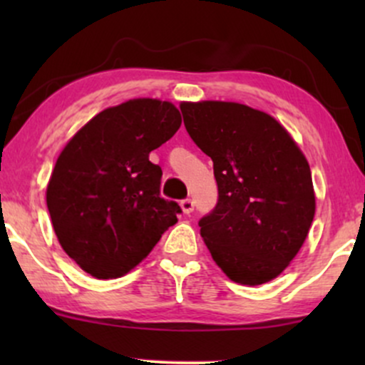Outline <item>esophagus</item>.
I'll list each match as a JSON object with an SVG mask.
<instances>
[{
	"label": "esophagus",
	"instance_id": "obj_1",
	"mask_svg": "<svg viewBox=\"0 0 365 365\" xmlns=\"http://www.w3.org/2000/svg\"><path fill=\"white\" fill-rule=\"evenodd\" d=\"M180 207H182V211L185 212V215H190V212L194 211V200H192V199H183L182 202H180Z\"/></svg>",
	"mask_w": 365,
	"mask_h": 365
}]
</instances>
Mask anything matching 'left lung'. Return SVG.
I'll list each match as a JSON object with an SVG mask.
<instances>
[{"instance_id": "left-lung-1", "label": "left lung", "mask_w": 365, "mask_h": 365, "mask_svg": "<svg viewBox=\"0 0 365 365\" xmlns=\"http://www.w3.org/2000/svg\"><path fill=\"white\" fill-rule=\"evenodd\" d=\"M180 110L215 168L217 204L199 221L212 259L247 287L278 278L302 249L316 212L304 153L278 120L245 104L182 103Z\"/></svg>"}]
</instances>
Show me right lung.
Here are the masks:
<instances>
[{
    "instance_id": "right-lung-1",
    "label": "right lung",
    "mask_w": 365,
    "mask_h": 365,
    "mask_svg": "<svg viewBox=\"0 0 365 365\" xmlns=\"http://www.w3.org/2000/svg\"><path fill=\"white\" fill-rule=\"evenodd\" d=\"M182 125L178 108L153 98L103 110L66 142L46 188L58 242L86 273L121 278L148 257L182 209L159 195L150 150Z\"/></svg>"
}]
</instances>
